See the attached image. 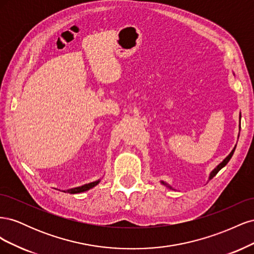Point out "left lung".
<instances>
[{
	"instance_id": "obj_1",
	"label": "left lung",
	"mask_w": 254,
	"mask_h": 254,
	"mask_svg": "<svg viewBox=\"0 0 254 254\" xmlns=\"http://www.w3.org/2000/svg\"><path fill=\"white\" fill-rule=\"evenodd\" d=\"M241 117H242V115H241V113H240V131H241ZM238 136H240V134H238ZM235 148H236V145L234 146V148L231 150V152H230L229 153V155L224 159V160H222V162H220L216 167H215L214 168V170L210 173V176H209V180H211L212 178H213V177H215V176H216V174L221 170V168L222 167H225L226 165H227V163L229 162V161H230V159H231L232 158V156H233V153H234V151H235ZM161 182V184H163V186H165L166 188H168V189H172V190H174L173 188H172V186H170V184H168V183H166V182H164V181H160Z\"/></svg>"
}]
</instances>
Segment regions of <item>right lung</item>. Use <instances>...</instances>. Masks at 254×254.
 Wrapping results in <instances>:
<instances>
[{"mask_svg": "<svg viewBox=\"0 0 254 254\" xmlns=\"http://www.w3.org/2000/svg\"><path fill=\"white\" fill-rule=\"evenodd\" d=\"M99 182H101V179H98V180L93 181V182H90V183H88V184H83V186H81V187L73 188V189H68V190H64V191H67V193H70V194H78V193H83V191H87V190H91L92 188L96 187Z\"/></svg>", "mask_w": 254, "mask_h": 254, "instance_id": "1", "label": "right lung"}]
</instances>
